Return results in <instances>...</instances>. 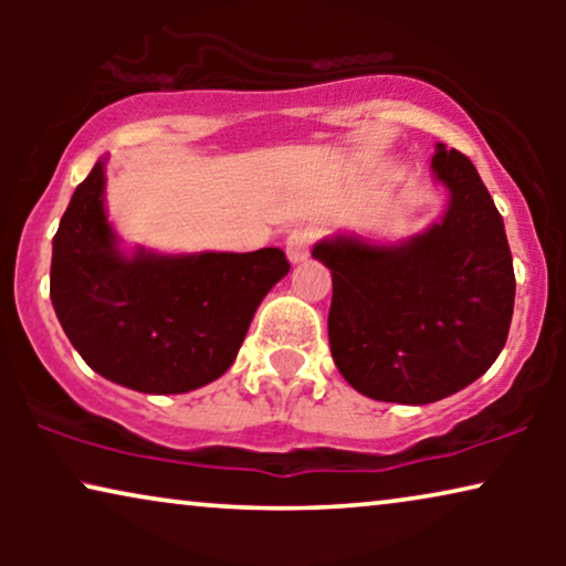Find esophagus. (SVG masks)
I'll return each mask as SVG.
<instances>
[{"label": "esophagus", "instance_id": "esophagus-1", "mask_svg": "<svg viewBox=\"0 0 566 566\" xmlns=\"http://www.w3.org/2000/svg\"><path fill=\"white\" fill-rule=\"evenodd\" d=\"M316 231L312 227H296L291 229L289 239H285V254H289L291 262H301L308 258V250H312Z\"/></svg>", "mask_w": 566, "mask_h": 566}]
</instances>
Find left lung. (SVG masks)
<instances>
[{"instance_id":"obj_1","label":"left lung","mask_w":566,"mask_h":566,"mask_svg":"<svg viewBox=\"0 0 566 566\" xmlns=\"http://www.w3.org/2000/svg\"><path fill=\"white\" fill-rule=\"evenodd\" d=\"M432 169L451 206L424 234L399 247L347 237L314 247L332 270V358L378 401L430 405L467 389L497 360L513 319V254L490 190L443 144Z\"/></svg>"}]
</instances>
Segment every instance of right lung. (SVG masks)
<instances>
[{
  "label": "right lung",
  "mask_w": 566,
  "mask_h": 566,
  "mask_svg": "<svg viewBox=\"0 0 566 566\" xmlns=\"http://www.w3.org/2000/svg\"><path fill=\"white\" fill-rule=\"evenodd\" d=\"M97 161L53 237L51 301L99 376L144 394H185L227 374L265 293L291 270L283 250L123 258Z\"/></svg>",
  "instance_id": "obj_1"
}]
</instances>
